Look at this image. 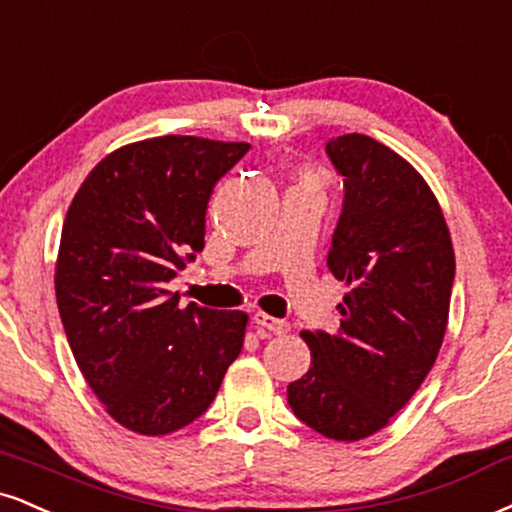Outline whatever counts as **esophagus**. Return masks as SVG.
Here are the masks:
<instances>
[{"label": "esophagus", "mask_w": 512, "mask_h": 512, "mask_svg": "<svg viewBox=\"0 0 512 512\" xmlns=\"http://www.w3.org/2000/svg\"><path fill=\"white\" fill-rule=\"evenodd\" d=\"M252 319H255L257 326L267 329L269 334L281 336V334H286V331H288V322H283V319H276L272 315H264V312H257V315L252 317Z\"/></svg>", "instance_id": "34e87169"}]
</instances>
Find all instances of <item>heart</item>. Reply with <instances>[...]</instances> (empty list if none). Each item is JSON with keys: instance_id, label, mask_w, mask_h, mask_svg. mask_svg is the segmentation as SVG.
<instances>
[{"instance_id": "b5f03b06", "label": "heart", "mask_w": 512, "mask_h": 512, "mask_svg": "<svg viewBox=\"0 0 512 512\" xmlns=\"http://www.w3.org/2000/svg\"><path fill=\"white\" fill-rule=\"evenodd\" d=\"M303 181H312V176H303Z\"/></svg>"}]
</instances>
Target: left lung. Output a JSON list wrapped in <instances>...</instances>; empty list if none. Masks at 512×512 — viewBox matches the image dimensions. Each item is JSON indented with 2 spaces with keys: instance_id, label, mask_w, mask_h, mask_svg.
<instances>
[{
  "instance_id": "obj_1",
  "label": "left lung",
  "mask_w": 512,
  "mask_h": 512,
  "mask_svg": "<svg viewBox=\"0 0 512 512\" xmlns=\"http://www.w3.org/2000/svg\"><path fill=\"white\" fill-rule=\"evenodd\" d=\"M346 200L331 274L346 283L336 334L303 331L310 369L288 384L300 422L334 441L381 432L434 367L448 326L455 252L420 171L369 135L326 143Z\"/></svg>"
}]
</instances>
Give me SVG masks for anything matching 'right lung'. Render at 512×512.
<instances>
[{
  "label": "right lung",
  "instance_id": "obj_1",
  "mask_svg": "<svg viewBox=\"0 0 512 512\" xmlns=\"http://www.w3.org/2000/svg\"><path fill=\"white\" fill-rule=\"evenodd\" d=\"M248 143L162 135L109 152L66 212L54 267L61 324L85 381L121 427H188L240 355L248 315L166 291L205 248L214 183Z\"/></svg>",
  "mask_w": 512,
  "mask_h": 512
}]
</instances>
